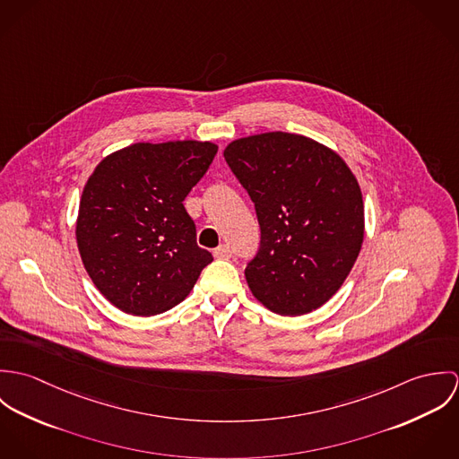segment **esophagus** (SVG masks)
I'll return each mask as SVG.
<instances>
[{"label":"esophagus","mask_w":459,"mask_h":459,"mask_svg":"<svg viewBox=\"0 0 459 459\" xmlns=\"http://www.w3.org/2000/svg\"><path fill=\"white\" fill-rule=\"evenodd\" d=\"M231 255H233V251H231L230 246H219V247L213 251V256L219 258V260H228V258H231Z\"/></svg>","instance_id":"obj_1"}]
</instances>
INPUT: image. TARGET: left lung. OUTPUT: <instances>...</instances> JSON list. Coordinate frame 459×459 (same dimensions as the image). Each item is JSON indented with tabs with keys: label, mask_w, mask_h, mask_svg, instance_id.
Segmentation results:
<instances>
[{
	"label": "left lung",
	"mask_w": 459,
	"mask_h": 459,
	"mask_svg": "<svg viewBox=\"0 0 459 459\" xmlns=\"http://www.w3.org/2000/svg\"><path fill=\"white\" fill-rule=\"evenodd\" d=\"M224 159L255 203L262 228L246 279L282 316L322 307L341 288L364 240V201L346 162L325 144L290 132L231 141Z\"/></svg>",
	"instance_id": "left-lung-1"
}]
</instances>
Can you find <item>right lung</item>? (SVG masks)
I'll return each mask as SVG.
<instances>
[{"instance_id":"right-lung-1","label":"right lung","mask_w":459,"mask_h":459,"mask_svg":"<svg viewBox=\"0 0 459 459\" xmlns=\"http://www.w3.org/2000/svg\"><path fill=\"white\" fill-rule=\"evenodd\" d=\"M217 153L210 141L135 143L95 168L75 238L97 290L120 311L153 316L180 304L212 255L196 244L184 199Z\"/></svg>"}]
</instances>
